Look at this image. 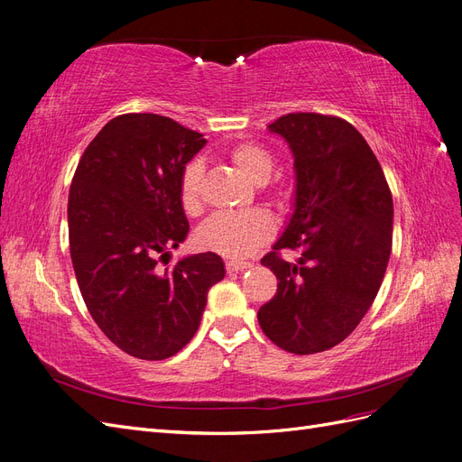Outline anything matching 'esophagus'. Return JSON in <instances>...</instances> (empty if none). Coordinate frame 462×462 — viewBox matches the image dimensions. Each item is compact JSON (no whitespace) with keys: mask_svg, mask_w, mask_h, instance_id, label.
Wrapping results in <instances>:
<instances>
[{"mask_svg":"<svg viewBox=\"0 0 462 462\" xmlns=\"http://www.w3.org/2000/svg\"><path fill=\"white\" fill-rule=\"evenodd\" d=\"M248 268H253V263H250V262H239V260H229V262H226L227 273L243 272V270H248Z\"/></svg>","mask_w":462,"mask_h":462,"instance_id":"34e87169","label":"esophagus"}]
</instances>
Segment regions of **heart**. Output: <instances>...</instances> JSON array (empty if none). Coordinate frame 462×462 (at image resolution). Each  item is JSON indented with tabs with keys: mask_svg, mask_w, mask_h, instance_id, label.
I'll use <instances>...</instances> for the list:
<instances>
[{
	"mask_svg": "<svg viewBox=\"0 0 462 462\" xmlns=\"http://www.w3.org/2000/svg\"><path fill=\"white\" fill-rule=\"evenodd\" d=\"M233 165L245 173L253 183L263 187L270 200L283 208L292 197V187L283 177H273V156L268 148L258 143L243 141L227 148ZM202 180L204 167L200 162H189L179 179V200L189 216L202 209ZM273 233L272 217L262 209H243V212H219L209 217L199 236L200 243L227 258H246L270 239Z\"/></svg>",
	"mask_w": 462,
	"mask_h": 462,
	"instance_id": "heart-1",
	"label": "heart"
}]
</instances>
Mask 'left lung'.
I'll return each mask as SVG.
<instances>
[{
    "instance_id": "8db88e82",
    "label": "left lung",
    "mask_w": 462,
    "mask_h": 462,
    "mask_svg": "<svg viewBox=\"0 0 462 462\" xmlns=\"http://www.w3.org/2000/svg\"><path fill=\"white\" fill-rule=\"evenodd\" d=\"M295 156V212L262 265L277 292L258 310L262 331L283 351L314 355L355 331L383 282L393 239V199L383 170L351 123L287 114L268 125ZM282 249L301 254L299 264Z\"/></svg>"
}]
</instances>
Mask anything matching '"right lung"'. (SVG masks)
<instances>
[{
	"mask_svg": "<svg viewBox=\"0 0 462 462\" xmlns=\"http://www.w3.org/2000/svg\"><path fill=\"white\" fill-rule=\"evenodd\" d=\"M202 136L158 114H123L94 136L73 175L69 248L80 295L106 337L134 358L179 353L226 275L214 253L160 265L187 239L179 179Z\"/></svg>",
	"mask_w": 462,
	"mask_h": 462,
	"instance_id": "1",
	"label": "right lung"
}]
</instances>
